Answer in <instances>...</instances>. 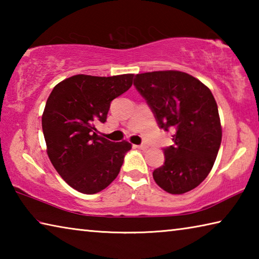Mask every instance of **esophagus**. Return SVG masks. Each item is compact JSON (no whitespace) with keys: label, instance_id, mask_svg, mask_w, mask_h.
<instances>
[{"label":"esophagus","instance_id":"34e87169","mask_svg":"<svg viewBox=\"0 0 259 259\" xmlns=\"http://www.w3.org/2000/svg\"><path fill=\"white\" fill-rule=\"evenodd\" d=\"M136 147H138V148H140V150H147V147H148V145L147 144H140V145H137Z\"/></svg>","mask_w":259,"mask_h":259}]
</instances>
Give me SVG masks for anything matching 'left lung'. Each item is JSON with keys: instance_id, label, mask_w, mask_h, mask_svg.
Returning a JSON list of instances; mask_svg holds the SVG:
<instances>
[{"instance_id": "1", "label": "left lung", "mask_w": 259, "mask_h": 259, "mask_svg": "<svg viewBox=\"0 0 259 259\" xmlns=\"http://www.w3.org/2000/svg\"><path fill=\"white\" fill-rule=\"evenodd\" d=\"M134 85L154 114L160 129L171 131L164 163L153 171L162 190L183 194L208 176L222 142L218 107L211 91L179 71L137 74Z\"/></svg>"}]
</instances>
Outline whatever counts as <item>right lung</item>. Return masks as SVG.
<instances>
[{
  "label": "right lung",
  "instance_id": "1",
  "mask_svg": "<svg viewBox=\"0 0 259 259\" xmlns=\"http://www.w3.org/2000/svg\"><path fill=\"white\" fill-rule=\"evenodd\" d=\"M134 74L74 75L58 83L47 100L42 129L52 165L69 186L84 194L103 191L117 177L128 142L97 135L113 99L133 85Z\"/></svg>",
  "mask_w": 259,
  "mask_h": 259
}]
</instances>
